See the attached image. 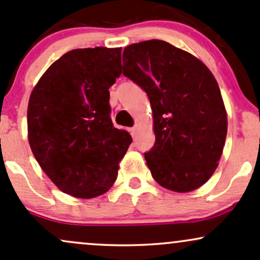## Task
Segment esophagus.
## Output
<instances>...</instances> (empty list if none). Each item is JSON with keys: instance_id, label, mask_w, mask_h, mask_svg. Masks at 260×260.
<instances>
[{"instance_id": "1", "label": "esophagus", "mask_w": 260, "mask_h": 260, "mask_svg": "<svg viewBox=\"0 0 260 260\" xmlns=\"http://www.w3.org/2000/svg\"><path fill=\"white\" fill-rule=\"evenodd\" d=\"M138 131H139V126L138 124H136L132 129H131V134H132L133 137H137V134H138Z\"/></svg>"}]
</instances>
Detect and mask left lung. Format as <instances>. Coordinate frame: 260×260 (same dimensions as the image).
Wrapping results in <instances>:
<instances>
[{
    "label": "left lung",
    "instance_id": "1",
    "mask_svg": "<svg viewBox=\"0 0 260 260\" xmlns=\"http://www.w3.org/2000/svg\"><path fill=\"white\" fill-rule=\"evenodd\" d=\"M123 76L150 100L155 144L144 156L154 180L177 193L202 187L219 165L228 134L215 77L192 53L162 40L127 46Z\"/></svg>",
    "mask_w": 260,
    "mask_h": 260
}]
</instances>
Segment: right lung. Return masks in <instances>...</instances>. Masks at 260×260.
<instances>
[{
	"instance_id": "obj_1",
	"label": "right lung",
	"mask_w": 260,
	"mask_h": 260,
	"mask_svg": "<svg viewBox=\"0 0 260 260\" xmlns=\"http://www.w3.org/2000/svg\"><path fill=\"white\" fill-rule=\"evenodd\" d=\"M121 47L76 49L46 70L28 104V140L63 193L90 199L117 178L132 137L110 118V91L121 76Z\"/></svg>"
}]
</instances>
